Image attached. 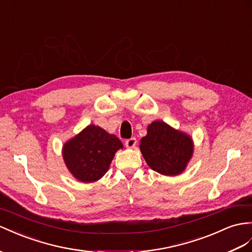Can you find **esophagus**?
<instances>
[{"label":"esophagus","instance_id":"1","mask_svg":"<svg viewBox=\"0 0 252 252\" xmlns=\"http://www.w3.org/2000/svg\"><path fill=\"white\" fill-rule=\"evenodd\" d=\"M136 138L135 137H132L130 139H126V147L128 148V149H132V148H134L135 146H136Z\"/></svg>","mask_w":252,"mask_h":252}]
</instances>
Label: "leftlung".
I'll return each mask as SVG.
<instances>
[{
  "label": "left lung",
  "instance_id": "8db88e82",
  "mask_svg": "<svg viewBox=\"0 0 252 252\" xmlns=\"http://www.w3.org/2000/svg\"><path fill=\"white\" fill-rule=\"evenodd\" d=\"M139 149L148 166L167 177L179 176L186 169L193 153L190 135L156 120L148 126Z\"/></svg>",
  "mask_w": 252,
  "mask_h": 252
}]
</instances>
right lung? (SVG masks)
I'll list each match as a JSON object with an SVG mask.
<instances>
[{
    "label": "right lung",
    "mask_w": 252,
    "mask_h": 252,
    "mask_svg": "<svg viewBox=\"0 0 252 252\" xmlns=\"http://www.w3.org/2000/svg\"><path fill=\"white\" fill-rule=\"evenodd\" d=\"M119 138L99 126L89 125L63 145L64 165L77 181L92 183L109 169L115 153L122 149Z\"/></svg>",
    "instance_id": "1"
}]
</instances>
